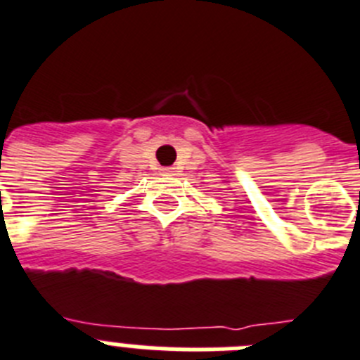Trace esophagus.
I'll return each instance as SVG.
<instances>
[{"instance_id": "34e87169", "label": "esophagus", "mask_w": 360, "mask_h": 360, "mask_svg": "<svg viewBox=\"0 0 360 360\" xmlns=\"http://www.w3.org/2000/svg\"><path fill=\"white\" fill-rule=\"evenodd\" d=\"M161 172H163V174H170V172H172V168H163Z\"/></svg>"}]
</instances>
